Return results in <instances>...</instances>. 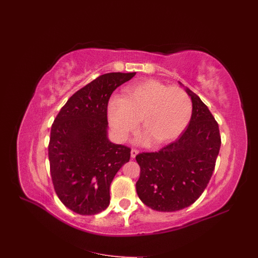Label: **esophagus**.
<instances>
[{
    "instance_id": "1",
    "label": "esophagus",
    "mask_w": 258,
    "mask_h": 258,
    "mask_svg": "<svg viewBox=\"0 0 258 258\" xmlns=\"http://www.w3.org/2000/svg\"><path fill=\"white\" fill-rule=\"evenodd\" d=\"M137 154H138V150L132 149V151H131V157H132V158H135Z\"/></svg>"
}]
</instances>
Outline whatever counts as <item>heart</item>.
<instances>
[{
    "label": "heart",
    "instance_id": "obj_1",
    "mask_svg": "<svg viewBox=\"0 0 258 258\" xmlns=\"http://www.w3.org/2000/svg\"><path fill=\"white\" fill-rule=\"evenodd\" d=\"M191 111V100L183 89L154 80L128 86L124 98L110 99L107 109L110 126L120 141L134 134L141 120L146 134L142 141L151 140L155 146L166 145L182 134Z\"/></svg>",
    "mask_w": 258,
    "mask_h": 258
}]
</instances>
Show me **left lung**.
Wrapping results in <instances>:
<instances>
[{
	"label": "left lung",
	"mask_w": 258,
	"mask_h": 258,
	"mask_svg": "<svg viewBox=\"0 0 258 258\" xmlns=\"http://www.w3.org/2000/svg\"><path fill=\"white\" fill-rule=\"evenodd\" d=\"M189 125L172 144L136 156L139 199L157 212H176L194 204L209 183L221 146L218 123L196 93Z\"/></svg>",
	"instance_id": "8db88e82"
}]
</instances>
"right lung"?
<instances>
[{
  "mask_svg": "<svg viewBox=\"0 0 258 258\" xmlns=\"http://www.w3.org/2000/svg\"><path fill=\"white\" fill-rule=\"evenodd\" d=\"M135 74L100 75L67 101L52 124V182L62 204L76 214L97 215L106 209L112 179L130 160L131 149L107 138V105L111 93Z\"/></svg>",
  "mask_w": 258,
  "mask_h": 258,
  "instance_id": "1",
  "label": "right lung"
}]
</instances>
